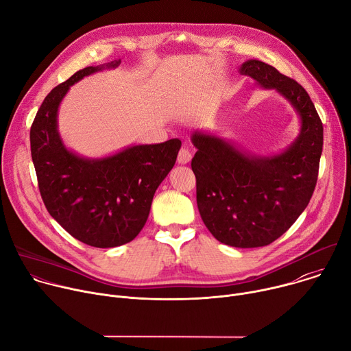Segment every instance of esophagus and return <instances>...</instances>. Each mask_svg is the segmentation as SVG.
Here are the masks:
<instances>
[{
  "mask_svg": "<svg viewBox=\"0 0 351 351\" xmlns=\"http://www.w3.org/2000/svg\"><path fill=\"white\" fill-rule=\"evenodd\" d=\"M190 160H191L190 149L186 148V147H182L179 154H178V162H179V164H189Z\"/></svg>",
  "mask_w": 351,
  "mask_h": 351,
  "instance_id": "1",
  "label": "esophagus"
}]
</instances>
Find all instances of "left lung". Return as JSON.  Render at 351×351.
I'll use <instances>...</instances> for the list:
<instances>
[{"mask_svg": "<svg viewBox=\"0 0 351 351\" xmlns=\"http://www.w3.org/2000/svg\"><path fill=\"white\" fill-rule=\"evenodd\" d=\"M263 88L276 90L300 118L295 140L276 156L243 152L219 136L195 130L191 160L197 207L213 236L228 245L254 248L280 237L302 215L314 193L324 126L308 93L274 66L248 60L239 68Z\"/></svg>", "mask_w": 351, "mask_h": 351, "instance_id": "obj_1", "label": "left lung"}]
</instances>
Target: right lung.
Returning <instances> with one entry per match:
<instances>
[{"label":"right lung","instance_id":"add662e5","mask_svg":"<svg viewBox=\"0 0 351 351\" xmlns=\"http://www.w3.org/2000/svg\"><path fill=\"white\" fill-rule=\"evenodd\" d=\"M119 64L87 66L54 87L30 128L32 160L47 211L71 236L98 248L122 245L140 233L182 145L171 138L130 145L103 158H86L66 148L58 132V108L71 86Z\"/></svg>","mask_w":351,"mask_h":351}]
</instances>
